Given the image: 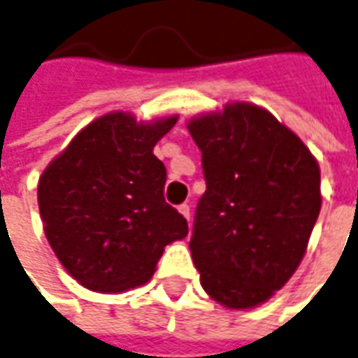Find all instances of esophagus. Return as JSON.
<instances>
[{"label":"esophagus","mask_w":358,"mask_h":358,"mask_svg":"<svg viewBox=\"0 0 358 358\" xmlns=\"http://www.w3.org/2000/svg\"><path fill=\"white\" fill-rule=\"evenodd\" d=\"M179 213L183 215L187 220H191V207L187 205V203H183V205H179Z\"/></svg>","instance_id":"34e87169"}]
</instances>
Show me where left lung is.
Returning <instances> with one entry per match:
<instances>
[{"mask_svg":"<svg viewBox=\"0 0 358 358\" xmlns=\"http://www.w3.org/2000/svg\"><path fill=\"white\" fill-rule=\"evenodd\" d=\"M207 191L189 248L208 296L254 308L292 278L321 208V175L303 141L246 102L189 124Z\"/></svg>","mask_w":358,"mask_h":358,"instance_id":"left-lung-1","label":"left lung"}]
</instances>
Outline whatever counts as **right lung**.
I'll return each instance as SVG.
<instances>
[{
	"mask_svg": "<svg viewBox=\"0 0 358 358\" xmlns=\"http://www.w3.org/2000/svg\"><path fill=\"white\" fill-rule=\"evenodd\" d=\"M175 122L138 124L129 114H106L41 175L47 241L84 287L116 294L145 284L163 248L187 236V220L163 196L165 165L153 155Z\"/></svg>",
	"mask_w": 358,
	"mask_h": 358,
	"instance_id": "obj_1",
	"label": "right lung"
}]
</instances>
